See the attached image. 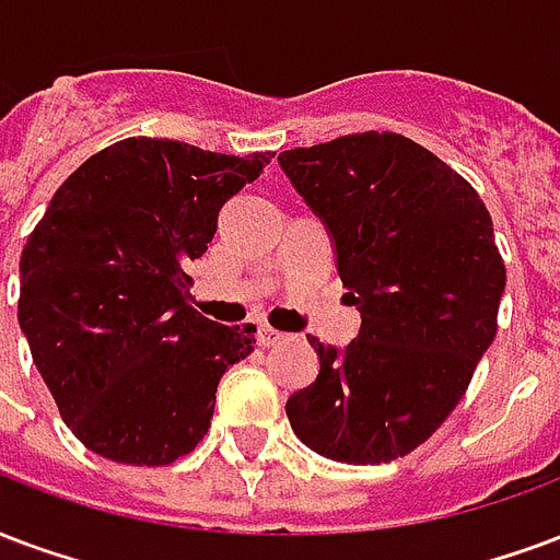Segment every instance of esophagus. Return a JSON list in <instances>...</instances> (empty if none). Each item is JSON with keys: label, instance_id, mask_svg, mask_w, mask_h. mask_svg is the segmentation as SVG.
I'll return each instance as SVG.
<instances>
[{"label": "esophagus", "instance_id": "obj_1", "mask_svg": "<svg viewBox=\"0 0 560 560\" xmlns=\"http://www.w3.org/2000/svg\"><path fill=\"white\" fill-rule=\"evenodd\" d=\"M283 342V334H277L271 327H259V345L262 348H275V345Z\"/></svg>", "mask_w": 560, "mask_h": 560}]
</instances>
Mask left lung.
I'll return each instance as SVG.
<instances>
[{"label": "left lung", "instance_id": "8db88e82", "mask_svg": "<svg viewBox=\"0 0 560 560\" xmlns=\"http://www.w3.org/2000/svg\"><path fill=\"white\" fill-rule=\"evenodd\" d=\"M334 235L345 301L363 318L285 401L304 445L339 464H389L445 422L495 339L504 262L485 200L398 132H357L280 153Z\"/></svg>", "mask_w": 560, "mask_h": 560}]
</instances>
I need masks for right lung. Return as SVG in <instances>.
<instances>
[{
  "instance_id": "1",
  "label": "right lung",
  "mask_w": 560,
  "mask_h": 560,
  "mask_svg": "<svg viewBox=\"0 0 560 560\" xmlns=\"http://www.w3.org/2000/svg\"><path fill=\"white\" fill-rule=\"evenodd\" d=\"M268 162L124 138L67 176L25 238L16 318L58 413L100 457L167 466L209 431L218 381L256 327L197 313L183 262Z\"/></svg>"
}]
</instances>
